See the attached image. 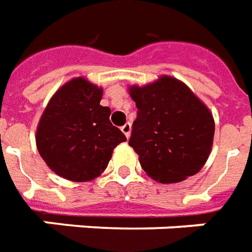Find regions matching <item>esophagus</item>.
<instances>
[{
    "label": "esophagus",
    "mask_w": 252,
    "mask_h": 252,
    "mask_svg": "<svg viewBox=\"0 0 252 252\" xmlns=\"http://www.w3.org/2000/svg\"><path fill=\"white\" fill-rule=\"evenodd\" d=\"M131 129H132V126L129 123H126L124 126H121V131H123V133L126 135V138H129V135H131Z\"/></svg>",
    "instance_id": "34e87169"
}]
</instances>
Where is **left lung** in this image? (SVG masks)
<instances>
[{
	"instance_id": "left-lung-1",
	"label": "left lung",
	"mask_w": 252,
	"mask_h": 252,
	"mask_svg": "<svg viewBox=\"0 0 252 252\" xmlns=\"http://www.w3.org/2000/svg\"><path fill=\"white\" fill-rule=\"evenodd\" d=\"M138 116L129 146L153 180L172 184L196 175L210 156L214 119L187 84L162 75L144 86H129Z\"/></svg>"
}]
</instances>
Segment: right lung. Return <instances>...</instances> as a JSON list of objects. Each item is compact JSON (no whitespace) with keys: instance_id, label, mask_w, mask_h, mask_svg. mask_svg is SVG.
Here are the masks:
<instances>
[{"instance_id":"obj_1","label":"right lung","mask_w":252,"mask_h":252,"mask_svg":"<svg viewBox=\"0 0 252 252\" xmlns=\"http://www.w3.org/2000/svg\"><path fill=\"white\" fill-rule=\"evenodd\" d=\"M102 87L73 77L60 87L40 116L35 140L40 157L56 175L75 183L103 173L114 147L126 135L114 126L110 109L102 106Z\"/></svg>"}]
</instances>
